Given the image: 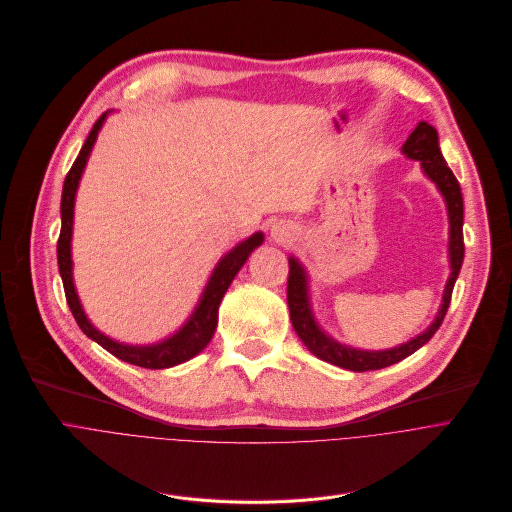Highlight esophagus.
<instances>
[{
    "instance_id": "34e87169",
    "label": "esophagus",
    "mask_w": 512,
    "mask_h": 512,
    "mask_svg": "<svg viewBox=\"0 0 512 512\" xmlns=\"http://www.w3.org/2000/svg\"><path fill=\"white\" fill-rule=\"evenodd\" d=\"M298 234V226L288 222V220H280L274 226H271V238H274L276 243H288L294 241Z\"/></svg>"
}]
</instances>
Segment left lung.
I'll return each mask as SVG.
<instances>
[{"instance_id":"left-lung-1","label":"left lung","mask_w":512,"mask_h":512,"mask_svg":"<svg viewBox=\"0 0 512 512\" xmlns=\"http://www.w3.org/2000/svg\"><path fill=\"white\" fill-rule=\"evenodd\" d=\"M401 152L410 158L418 160L424 175L436 185L442 199L447 203V214H449V265H451V276L447 280L445 292H442L440 309L434 317V321L424 329L420 335L412 337L410 342L401 346L389 348V350H360L352 348L348 344L337 342L329 333L321 329V325L315 319L311 294H309V276H306V269L302 263L290 255V276H288V309H290V321L296 331V335L302 339V344L309 348L317 358L335 364L339 368H348L354 372L364 370H379L391 364L401 362L416 350H420L430 337L438 331L442 319L447 315V309L451 304L453 286L457 282V276L463 265L465 245H463V195L459 181L455 179L453 170L447 166V160L442 158L440 146H438V133L436 129L420 121L418 127L410 133V138L405 140Z\"/></svg>"}]
</instances>
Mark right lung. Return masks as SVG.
<instances>
[{
  "label": "right lung",
  "mask_w": 512,
  "mask_h": 512,
  "mask_svg": "<svg viewBox=\"0 0 512 512\" xmlns=\"http://www.w3.org/2000/svg\"><path fill=\"white\" fill-rule=\"evenodd\" d=\"M111 115V111L102 113L100 119L94 123L92 131L88 133V138L76 158V162L72 164L70 173H67L65 181H63V193H61V232H59V241H57V263H59V274H61V282H63V290H65V298L67 304H70V311L76 319V323L80 325V329L96 342L98 346L105 348L107 352H111L113 356H117L123 362L142 366V368H170L177 366L181 362L191 360L193 356H197L203 348L210 344V339L216 331L218 325V306L228 290V286L232 284L234 276L238 274L249 255L263 243V232H255L249 238H245L243 243H238L234 249H230L214 267L212 276L201 292V298L197 300V306L193 309L191 317L183 323V327L179 331H175L173 335H168L166 339H160L156 344H146V346H133V344H123L117 342V339L105 335L102 331H98L90 319L86 317L82 302L78 296V290L74 286V261H72V232H74V206H76V193H78V185L80 179L84 175L86 162L90 158V152L96 144L98 131L100 127L105 125L107 117Z\"/></svg>",
  "instance_id": "add662e5"
}]
</instances>
